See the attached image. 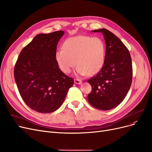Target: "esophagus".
Listing matches in <instances>:
<instances>
[{
  "instance_id": "obj_1",
  "label": "esophagus",
  "mask_w": 152,
  "mask_h": 152,
  "mask_svg": "<svg viewBox=\"0 0 152 152\" xmlns=\"http://www.w3.org/2000/svg\"><path fill=\"white\" fill-rule=\"evenodd\" d=\"M74 81H75V84H77V85H81L82 83V81L80 80H78V79H75Z\"/></svg>"
}]
</instances>
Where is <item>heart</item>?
Wrapping results in <instances>:
<instances>
[{"instance_id": "b5f03b06", "label": "heart", "mask_w": 152, "mask_h": 152, "mask_svg": "<svg viewBox=\"0 0 152 152\" xmlns=\"http://www.w3.org/2000/svg\"><path fill=\"white\" fill-rule=\"evenodd\" d=\"M62 48L56 51L55 58L60 69L66 74L70 73L76 64L77 75L93 76L104 65L106 45L100 38L72 37L67 39Z\"/></svg>"}]
</instances>
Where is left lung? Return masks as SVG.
<instances>
[{
	"label": "left lung",
	"instance_id": "left-lung-1",
	"mask_svg": "<svg viewBox=\"0 0 152 152\" xmlns=\"http://www.w3.org/2000/svg\"><path fill=\"white\" fill-rule=\"evenodd\" d=\"M91 31L104 35L106 57L100 72L88 80L92 88L88 100L98 109L109 110L119 105L130 89L133 77L131 58L124 44L108 30Z\"/></svg>",
	"mask_w": 152,
	"mask_h": 152
}]
</instances>
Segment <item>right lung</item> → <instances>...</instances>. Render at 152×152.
Wrapping results in <instances>:
<instances>
[{
    "label": "right lung",
    "mask_w": 152,
    "mask_h": 152,
    "mask_svg": "<svg viewBox=\"0 0 152 152\" xmlns=\"http://www.w3.org/2000/svg\"><path fill=\"white\" fill-rule=\"evenodd\" d=\"M63 31L38 34L24 47L14 67L18 88L25 104L40 113L57 110L74 80L58 67L55 58Z\"/></svg>",
    "instance_id": "add662e5"
}]
</instances>
